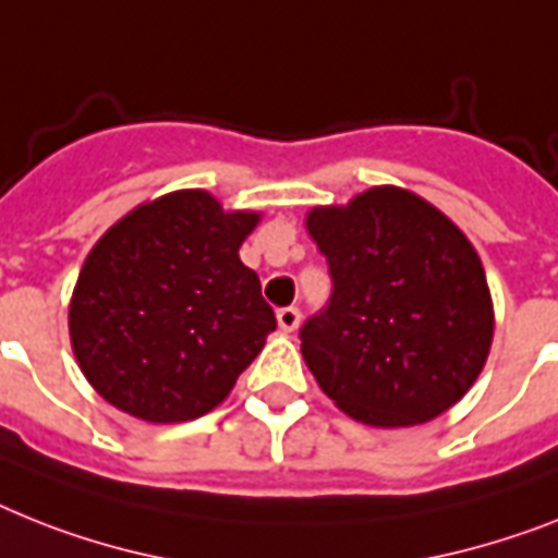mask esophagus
Listing matches in <instances>:
<instances>
[{
	"label": "esophagus",
	"mask_w": 558,
	"mask_h": 558,
	"mask_svg": "<svg viewBox=\"0 0 558 558\" xmlns=\"http://www.w3.org/2000/svg\"><path fill=\"white\" fill-rule=\"evenodd\" d=\"M299 307H279L276 311V322H279V328L284 330V333H293V330L299 328Z\"/></svg>",
	"instance_id": "esophagus-1"
}]
</instances>
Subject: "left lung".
Wrapping results in <instances>:
<instances>
[{
    "label": "left lung",
    "instance_id": "obj_1",
    "mask_svg": "<svg viewBox=\"0 0 558 558\" xmlns=\"http://www.w3.org/2000/svg\"><path fill=\"white\" fill-rule=\"evenodd\" d=\"M333 279L302 356L339 411L373 427L430 422L462 399L494 342L485 268L439 207L402 187L313 207Z\"/></svg>",
    "mask_w": 558,
    "mask_h": 558
}]
</instances>
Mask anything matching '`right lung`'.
<instances>
[{"label": "right lung", "instance_id": "right-lung-1", "mask_svg": "<svg viewBox=\"0 0 558 558\" xmlns=\"http://www.w3.org/2000/svg\"><path fill=\"white\" fill-rule=\"evenodd\" d=\"M259 225L205 191L133 207L87 253L73 288V356L119 411L170 425L205 416L265 348L276 316L239 247Z\"/></svg>", "mask_w": 558, "mask_h": 558}]
</instances>
